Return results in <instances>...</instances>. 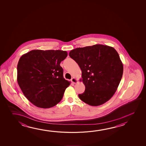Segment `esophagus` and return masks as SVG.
<instances>
[{"label": "esophagus", "mask_w": 146, "mask_h": 146, "mask_svg": "<svg viewBox=\"0 0 146 146\" xmlns=\"http://www.w3.org/2000/svg\"><path fill=\"white\" fill-rule=\"evenodd\" d=\"M71 82L73 84H76L78 82V80L76 78H72L71 79Z\"/></svg>", "instance_id": "34e87169"}]
</instances>
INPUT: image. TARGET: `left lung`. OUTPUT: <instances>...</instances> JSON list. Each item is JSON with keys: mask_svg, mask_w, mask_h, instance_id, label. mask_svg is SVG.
<instances>
[{"mask_svg": "<svg viewBox=\"0 0 146 146\" xmlns=\"http://www.w3.org/2000/svg\"><path fill=\"white\" fill-rule=\"evenodd\" d=\"M79 65L86 89L78 97L91 106H99L115 94L122 79L123 65L115 48L96 44L77 48L69 52Z\"/></svg>", "mask_w": 146, "mask_h": 146, "instance_id": "1", "label": "left lung"}]
</instances>
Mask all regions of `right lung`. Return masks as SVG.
Returning a JSON list of instances; mask_svg holds the SVG:
<instances>
[{
  "label": "right lung",
  "mask_w": 146,
  "mask_h": 146,
  "mask_svg": "<svg viewBox=\"0 0 146 146\" xmlns=\"http://www.w3.org/2000/svg\"><path fill=\"white\" fill-rule=\"evenodd\" d=\"M68 55L62 50H33L22 55L17 81L24 96L36 106L51 108L62 100L70 82L64 78L60 63Z\"/></svg>",
  "instance_id": "add662e5"
}]
</instances>
